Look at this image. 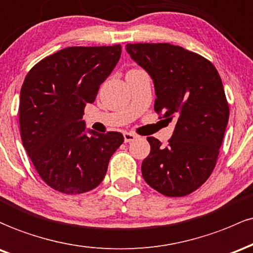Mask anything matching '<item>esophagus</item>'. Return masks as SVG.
Wrapping results in <instances>:
<instances>
[{
  "instance_id": "1",
  "label": "esophagus",
  "mask_w": 253,
  "mask_h": 253,
  "mask_svg": "<svg viewBox=\"0 0 253 253\" xmlns=\"http://www.w3.org/2000/svg\"><path fill=\"white\" fill-rule=\"evenodd\" d=\"M137 138V135L132 134V132H124V141L126 143H130V142L135 141Z\"/></svg>"
}]
</instances>
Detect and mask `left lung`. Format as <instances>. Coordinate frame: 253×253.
Returning <instances> with one entry per match:
<instances>
[{"label":"left lung","instance_id":"left-lung-1","mask_svg":"<svg viewBox=\"0 0 253 253\" xmlns=\"http://www.w3.org/2000/svg\"><path fill=\"white\" fill-rule=\"evenodd\" d=\"M126 51L153 79L155 112L175 121L166 146L147 137L150 153L142 163V175L169 197L191 194L214 171L228 123L220 75L209 59L167 42L126 44Z\"/></svg>","mask_w":253,"mask_h":253}]
</instances>
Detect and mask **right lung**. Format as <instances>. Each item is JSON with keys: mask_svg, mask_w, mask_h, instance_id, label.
Returning a JSON list of instances; mask_svg holds the SVG:
<instances>
[{"mask_svg": "<svg viewBox=\"0 0 253 253\" xmlns=\"http://www.w3.org/2000/svg\"><path fill=\"white\" fill-rule=\"evenodd\" d=\"M122 53L112 46H72L39 61L20 92L22 144L46 185L67 195L95 189L112 154L124 142L121 132H84V107Z\"/></svg>", "mask_w": 253, "mask_h": 253, "instance_id": "obj_1", "label": "right lung"}]
</instances>
